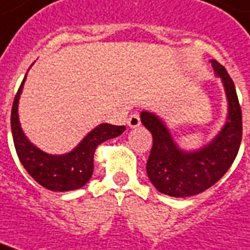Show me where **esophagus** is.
<instances>
[{
  "label": "esophagus",
  "mask_w": 250,
  "mask_h": 250,
  "mask_svg": "<svg viewBox=\"0 0 250 250\" xmlns=\"http://www.w3.org/2000/svg\"><path fill=\"white\" fill-rule=\"evenodd\" d=\"M127 123H128V125L131 127V128H137V127H140L141 125L140 115H139L137 113L132 114V115L128 118V122H127Z\"/></svg>",
  "instance_id": "1"
}]
</instances>
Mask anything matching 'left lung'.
Returning <instances> with one entry per match:
<instances>
[{
	"instance_id": "left-lung-1",
	"label": "left lung",
	"mask_w": 250,
	"mask_h": 250,
	"mask_svg": "<svg viewBox=\"0 0 250 250\" xmlns=\"http://www.w3.org/2000/svg\"><path fill=\"white\" fill-rule=\"evenodd\" d=\"M210 62L225 86L229 115L221 132L209 144L193 152L182 150L161 118L149 111L141 113V123L153 136L146 174L158 192L167 196L189 197L214 186L233 164L240 148L243 122L235 84L219 62Z\"/></svg>"
}]
</instances>
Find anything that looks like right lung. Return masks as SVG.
<instances>
[{"mask_svg":"<svg viewBox=\"0 0 250 250\" xmlns=\"http://www.w3.org/2000/svg\"><path fill=\"white\" fill-rule=\"evenodd\" d=\"M27 74L18 89L11 109V132L19 161L40 186L54 192H66L82 188L93 174V157L96 148L104 141L125 132V125L102 123L92 129L80 144L70 153L54 156L36 148L24 136L18 117V104Z\"/></svg>","mask_w":250,"mask_h":250,"instance_id":"1","label":"right lung"}]
</instances>
